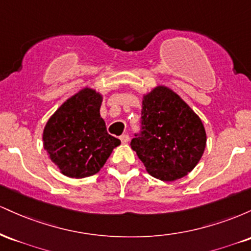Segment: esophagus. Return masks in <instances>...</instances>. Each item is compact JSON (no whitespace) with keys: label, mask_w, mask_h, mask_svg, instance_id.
<instances>
[{"label":"esophagus","mask_w":251,"mask_h":251,"mask_svg":"<svg viewBox=\"0 0 251 251\" xmlns=\"http://www.w3.org/2000/svg\"><path fill=\"white\" fill-rule=\"evenodd\" d=\"M120 140H122V143L123 144H127L128 143V140H129V137H128V134H122L120 135Z\"/></svg>","instance_id":"1"}]
</instances>
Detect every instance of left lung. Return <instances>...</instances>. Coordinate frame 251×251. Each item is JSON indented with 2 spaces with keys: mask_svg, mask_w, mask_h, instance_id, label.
<instances>
[{
  "mask_svg": "<svg viewBox=\"0 0 251 251\" xmlns=\"http://www.w3.org/2000/svg\"><path fill=\"white\" fill-rule=\"evenodd\" d=\"M140 137L131 148L152 177L174 181L196 168L206 146V132L198 114L177 93L157 85L142 97Z\"/></svg>",
  "mask_w": 251,
  "mask_h": 251,
  "instance_id": "obj_1",
  "label": "left lung"
}]
</instances>
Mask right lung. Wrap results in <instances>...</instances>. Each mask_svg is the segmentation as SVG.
Instances as JSON below:
<instances>
[{
  "mask_svg": "<svg viewBox=\"0 0 251 251\" xmlns=\"http://www.w3.org/2000/svg\"><path fill=\"white\" fill-rule=\"evenodd\" d=\"M103 96L83 87L51 114L43 128V146L62 175L85 178L98 174L120 140L106 131L100 116Z\"/></svg>",
  "mask_w": 251,
  "mask_h": 251,
  "instance_id": "add662e5",
  "label": "right lung"
}]
</instances>
